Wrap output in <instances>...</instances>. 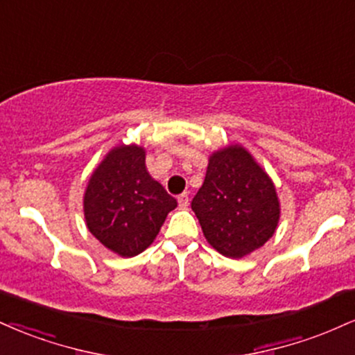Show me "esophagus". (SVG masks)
<instances>
[{"instance_id":"34e87169","label":"esophagus","mask_w":355,"mask_h":355,"mask_svg":"<svg viewBox=\"0 0 355 355\" xmlns=\"http://www.w3.org/2000/svg\"><path fill=\"white\" fill-rule=\"evenodd\" d=\"M178 207H180L182 210H185V208L189 207V195L182 193L180 196H178Z\"/></svg>"}]
</instances>
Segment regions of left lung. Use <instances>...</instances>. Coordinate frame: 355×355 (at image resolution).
I'll list each match as a JSON object with an SVG mask.
<instances>
[{"mask_svg":"<svg viewBox=\"0 0 355 355\" xmlns=\"http://www.w3.org/2000/svg\"><path fill=\"white\" fill-rule=\"evenodd\" d=\"M191 210L207 241L232 259L261 248L275 234L281 216L271 177L240 144L211 153Z\"/></svg>","mask_w":355,"mask_h":355,"instance_id":"left-lung-1","label":"left lung"}]
</instances>
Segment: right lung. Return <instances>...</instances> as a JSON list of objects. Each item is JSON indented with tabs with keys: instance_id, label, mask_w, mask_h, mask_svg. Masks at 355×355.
<instances>
[{
	"instance_id": "add662e5",
	"label": "right lung",
	"mask_w": 355,
	"mask_h": 355,
	"mask_svg": "<svg viewBox=\"0 0 355 355\" xmlns=\"http://www.w3.org/2000/svg\"><path fill=\"white\" fill-rule=\"evenodd\" d=\"M83 203L89 232L122 258L147 250L177 207L147 172L145 148L137 144L110 148L89 177Z\"/></svg>"
}]
</instances>
